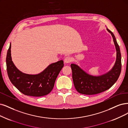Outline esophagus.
Returning a JSON list of instances; mask_svg holds the SVG:
<instances>
[{"label":"esophagus","instance_id":"esophagus-1","mask_svg":"<svg viewBox=\"0 0 128 128\" xmlns=\"http://www.w3.org/2000/svg\"><path fill=\"white\" fill-rule=\"evenodd\" d=\"M72 58L70 56H66L64 58V62L65 63H69L70 62H72Z\"/></svg>","mask_w":128,"mask_h":128}]
</instances>
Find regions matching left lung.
<instances>
[{
	"mask_svg": "<svg viewBox=\"0 0 128 128\" xmlns=\"http://www.w3.org/2000/svg\"><path fill=\"white\" fill-rule=\"evenodd\" d=\"M111 34L116 51V58L114 66L108 73L100 76H92L86 73L75 64H70L75 88L81 94L93 95L109 89L119 78L121 70V55L120 47L113 32L106 28Z\"/></svg>",
	"mask_w": 128,
	"mask_h": 128,
	"instance_id": "obj_1",
	"label": "left lung"
}]
</instances>
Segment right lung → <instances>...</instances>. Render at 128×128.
Instances as JSON below:
<instances>
[{
    "label": "right lung",
    "mask_w": 128,
    "mask_h": 128,
    "mask_svg": "<svg viewBox=\"0 0 128 128\" xmlns=\"http://www.w3.org/2000/svg\"><path fill=\"white\" fill-rule=\"evenodd\" d=\"M11 43L6 56L7 71L12 83L26 96H42L53 90L55 80L64 66L62 60L50 64L43 71L35 74H28L20 71L14 65L11 56Z\"/></svg>",
    "instance_id": "add662e5"
}]
</instances>
